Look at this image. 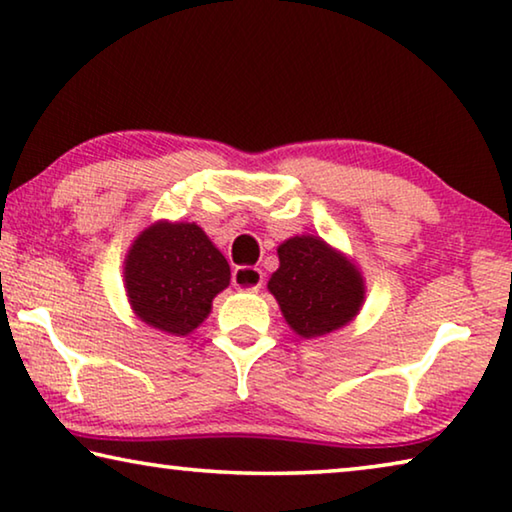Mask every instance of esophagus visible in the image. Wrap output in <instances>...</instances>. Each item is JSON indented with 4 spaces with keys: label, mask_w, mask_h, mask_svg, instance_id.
Returning a JSON list of instances; mask_svg holds the SVG:
<instances>
[{
    "label": "esophagus",
    "mask_w": 512,
    "mask_h": 512,
    "mask_svg": "<svg viewBox=\"0 0 512 512\" xmlns=\"http://www.w3.org/2000/svg\"><path fill=\"white\" fill-rule=\"evenodd\" d=\"M231 281H233V286L242 292H258L263 286V272L258 270V267L240 265L233 270Z\"/></svg>",
    "instance_id": "esophagus-1"
}]
</instances>
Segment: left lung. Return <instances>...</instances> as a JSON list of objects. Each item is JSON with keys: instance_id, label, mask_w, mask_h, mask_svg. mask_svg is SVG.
Returning a JSON list of instances; mask_svg holds the SVG:
<instances>
[{"instance_id": "8db88e82", "label": "left lung", "mask_w": 512, "mask_h": 512, "mask_svg": "<svg viewBox=\"0 0 512 512\" xmlns=\"http://www.w3.org/2000/svg\"><path fill=\"white\" fill-rule=\"evenodd\" d=\"M276 251L279 270L267 288L292 331L306 340L320 338L354 320L365 301L354 263L317 236H295Z\"/></svg>"}]
</instances>
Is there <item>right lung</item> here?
Here are the masks:
<instances>
[{"mask_svg": "<svg viewBox=\"0 0 512 512\" xmlns=\"http://www.w3.org/2000/svg\"><path fill=\"white\" fill-rule=\"evenodd\" d=\"M229 281V263L195 222L152 224L124 258L133 313L170 335L195 331Z\"/></svg>", "mask_w": 512, "mask_h": 512, "instance_id": "obj_1", "label": "right lung"}]
</instances>
